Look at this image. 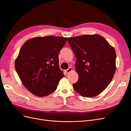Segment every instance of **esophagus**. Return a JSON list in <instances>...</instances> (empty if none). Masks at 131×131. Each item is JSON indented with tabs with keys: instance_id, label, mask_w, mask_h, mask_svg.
Instances as JSON below:
<instances>
[{
	"instance_id": "obj_1",
	"label": "esophagus",
	"mask_w": 131,
	"mask_h": 131,
	"mask_svg": "<svg viewBox=\"0 0 131 131\" xmlns=\"http://www.w3.org/2000/svg\"><path fill=\"white\" fill-rule=\"evenodd\" d=\"M72 71V67H69L68 69L65 70V72H66V74H68V73H69L70 72H71Z\"/></svg>"
}]
</instances>
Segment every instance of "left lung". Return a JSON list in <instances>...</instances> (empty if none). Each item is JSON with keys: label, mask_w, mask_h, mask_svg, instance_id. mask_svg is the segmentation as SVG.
<instances>
[{"label": "left lung", "mask_w": 131, "mask_h": 131, "mask_svg": "<svg viewBox=\"0 0 131 131\" xmlns=\"http://www.w3.org/2000/svg\"><path fill=\"white\" fill-rule=\"evenodd\" d=\"M77 58L75 71L79 78L74 90L84 97L99 95L107 88L116 70L114 48L98 34L68 38Z\"/></svg>", "instance_id": "1"}]
</instances>
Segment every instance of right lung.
I'll return each instance as SVG.
<instances>
[{"label":"right lung","instance_id":"add662e5","mask_svg":"<svg viewBox=\"0 0 131 131\" xmlns=\"http://www.w3.org/2000/svg\"><path fill=\"white\" fill-rule=\"evenodd\" d=\"M67 40L60 36L36 37L20 48L15 69L24 86L33 95L44 97L57 89L64 76L58 65V54Z\"/></svg>","mask_w":131,"mask_h":131}]
</instances>
